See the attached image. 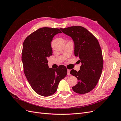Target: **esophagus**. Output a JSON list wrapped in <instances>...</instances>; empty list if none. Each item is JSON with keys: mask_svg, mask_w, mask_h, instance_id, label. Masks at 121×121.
<instances>
[{"mask_svg": "<svg viewBox=\"0 0 121 121\" xmlns=\"http://www.w3.org/2000/svg\"><path fill=\"white\" fill-rule=\"evenodd\" d=\"M70 71H71L70 69H68V75H71L70 74Z\"/></svg>", "mask_w": 121, "mask_h": 121, "instance_id": "obj_1", "label": "esophagus"}]
</instances>
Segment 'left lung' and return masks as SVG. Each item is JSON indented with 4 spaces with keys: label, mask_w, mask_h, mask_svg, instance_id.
<instances>
[{
    "label": "left lung",
    "mask_w": 121,
    "mask_h": 121,
    "mask_svg": "<svg viewBox=\"0 0 121 121\" xmlns=\"http://www.w3.org/2000/svg\"><path fill=\"white\" fill-rule=\"evenodd\" d=\"M71 37L74 43V54L81 63L80 70L72 69L70 74L77 78L78 83L72 89L79 94L93 90L97 84L103 68L102 51L98 40L86 29L81 26L60 28Z\"/></svg>",
    "instance_id": "left-lung-1"
}]
</instances>
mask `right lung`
Segmentation results:
<instances>
[{
    "mask_svg": "<svg viewBox=\"0 0 121 121\" xmlns=\"http://www.w3.org/2000/svg\"><path fill=\"white\" fill-rule=\"evenodd\" d=\"M58 33H61L58 29L40 28L28 36L23 43L22 60L26 77L32 89L43 96L56 92L60 80L67 75L64 65L54 69L47 64V58L52 55L51 42Z\"/></svg>",
    "mask_w": 121,
    "mask_h": 121,
    "instance_id": "right-lung-1",
    "label": "right lung"
}]
</instances>
